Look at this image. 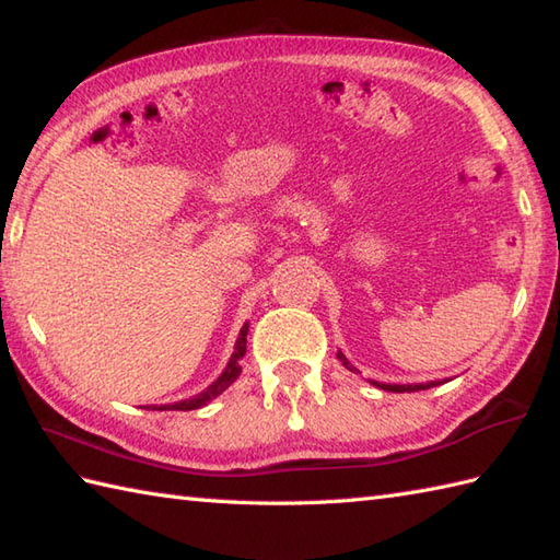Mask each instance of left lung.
<instances>
[{"label": "left lung", "mask_w": 560, "mask_h": 560, "mask_svg": "<svg viewBox=\"0 0 560 560\" xmlns=\"http://www.w3.org/2000/svg\"><path fill=\"white\" fill-rule=\"evenodd\" d=\"M338 357H340V362L352 371V366L347 364V359H345V354H340L338 352ZM374 385H378V388H383V390H390V393H415V390H427V388H431V385H436V381H431V383H419V385H397V383H393V385H388V383H374Z\"/></svg>", "instance_id": "8db88e82"}]
</instances>
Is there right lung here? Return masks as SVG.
Listing matches in <instances>:
<instances>
[{"label":"right lung","instance_id":"right-lung-1","mask_svg":"<svg viewBox=\"0 0 560 560\" xmlns=\"http://www.w3.org/2000/svg\"><path fill=\"white\" fill-rule=\"evenodd\" d=\"M246 332H248V326L242 328L240 340H237V347H234V354H232V359H230V364H228L225 371H222L220 378H218L213 385H208V388H206L203 393H198V395L189 397V400H182V402H175V405H160V409H179V412H189V409L203 407L206 402L213 400V397H218L222 390L230 388V385H232L234 381H237V376L242 374L240 359H242L244 352H246Z\"/></svg>","mask_w":560,"mask_h":560}]
</instances>
